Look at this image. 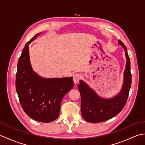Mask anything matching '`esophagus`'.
Listing matches in <instances>:
<instances>
[{
	"instance_id": "34e87169",
	"label": "esophagus",
	"mask_w": 145,
	"mask_h": 145,
	"mask_svg": "<svg viewBox=\"0 0 145 145\" xmlns=\"http://www.w3.org/2000/svg\"><path fill=\"white\" fill-rule=\"evenodd\" d=\"M81 78H82V76L80 74H78V73H76V74L73 75V82H74V84H78L79 81L80 80Z\"/></svg>"
}]
</instances>
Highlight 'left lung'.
<instances>
[{"label":"left lung","mask_w":145,"mask_h":145,"mask_svg":"<svg viewBox=\"0 0 145 145\" xmlns=\"http://www.w3.org/2000/svg\"><path fill=\"white\" fill-rule=\"evenodd\" d=\"M118 44L124 48L127 58L123 74V83L119 93L112 98H106L99 96L93 89L81 80L78 85L80 93L82 115L86 121L90 123H99L113 118L123 108L128 97L131 85L130 60L127 47L119 40Z\"/></svg>","instance_id":"8db88e82"}]
</instances>
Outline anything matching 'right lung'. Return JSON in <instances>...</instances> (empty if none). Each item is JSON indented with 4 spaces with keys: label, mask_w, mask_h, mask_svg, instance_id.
Instances as JSON below:
<instances>
[{
    "label": "right lung",
    "mask_w": 145,
    "mask_h": 145,
    "mask_svg": "<svg viewBox=\"0 0 145 145\" xmlns=\"http://www.w3.org/2000/svg\"><path fill=\"white\" fill-rule=\"evenodd\" d=\"M28 42L18 59L15 87L20 103L25 113L40 122L50 123L56 120L63 97L73 87L72 76L43 78L33 70L29 57Z\"/></svg>",
    "instance_id": "1"
}]
</instances>
